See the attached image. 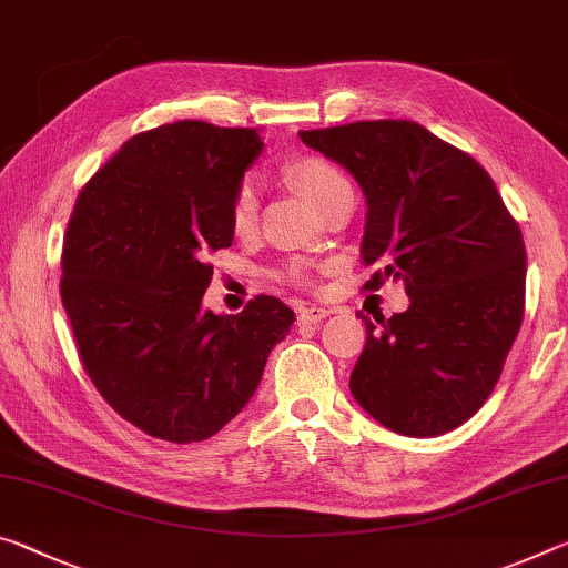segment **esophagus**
<instances>
[{
  "label": "esophagus",
  "instance_id": "esophagus-1",
  "mask_svg": "<svg viewBox=\"0 0 568 568\" xmlns=\"http://www.w3.org/2000/svg\"><path fill=\"white\" fill-rule=\"evenodd\" d=\"M333 308H326V305H303L298 308V321L301 323H321L323 318H328Z\"/></svg>",
  "mask_w": 568,
  "mask_h": 568
}]
</instances>
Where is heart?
Wrapping results in <instances>:
<instances>
[{
  "label": "heart",
  "instance_id": "heart-1",
  "mask_svg": "<svg viewBox=\"0 0 568 568\" xmlns=\"http://www.w3.org/2000/svg\"><path fill=\"white\" fill-rule=\"evenodd\" d=\"M285 176L298 186V192L308 200L311 204H316L323 212L326 206L336 200L338 194H344L351 189L348 179L344 176L336 164H331L328 159L323 156H298L293 161H287L285 166ZM257 212H260V202H257V192L255 186L242 182L235 194H232L230 202V227L237 237H247L255 232L257 227ZM301 275V273H298Z\"/></svg>",
  "mask_w": 568,
  "mask_h": 568
}]
</instances>
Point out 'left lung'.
<instances>
[{
  "mask_svg": "<svg viewBox=\"0 0 568 568\" xmlns=\"http://www.w3.org/2000/svg\"><path fill=\"white\" fill-rule=\"evenodd\" d=\"M366 196V283H404L409 308L366 321L351 394L386 429L437 437L490 397L526 308L518 222L478 161L414 121L301 131Z\"/></svg>",
  "mask_w": 568,
  "mask_h": 568,
  "instance_id": "8db88e82",
  "label": "left lung"
}]
</instances>
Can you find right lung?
<instances>
[{
  "instance_id": "obj_1",
  "label": "right lung",
  "mask_w": 568,
  "mask_h": 568,
  "mask_svg": "<svg viewBox=\"0 0 568 568\" xmlns=\"http://www.w3.org/2000/svg\"><path fill=\"white\" fill-rule=\"evenodd\" d=\"M260 151L255 129L159 125L125 141L70 214L60 295L80 362L101 397L156 439L217 435L295 321L273 295L237 316L202 311L206 257L232 245V194Z\"/></svg>"
}]
</instances>
